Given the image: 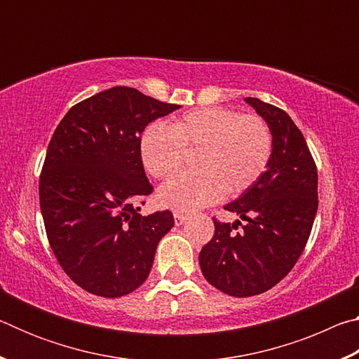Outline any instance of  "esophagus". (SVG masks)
I'll return each mask as SVG.
<instances>
[{
    "label": "esophagus",
    "mask_w": 359,
    "mask_h": 359,
    "mask_svg": "<svg viewBox=\"0 0 359 359\" xmlns=\"http://www.w3.org/2000/svg\"><path fill=\"white\" fill-rule=\"evenodd\" d=\"M187 220H188V215L179 214V212H175V214H174V222H175V224H177V226H180V224H184Z\"/></svg>",
    "instance_id": "1"
}]
</instances>
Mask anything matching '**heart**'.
Returning a JSON list of instances; mask_svg holds the SVG:
<instances>
[{"label":"heart","mask_w":359,"mask_h":359,"mask_svg":"<svg viewBox=\"0 0 359 359\" xmlns=\"http://www.w3.org/2000/svg\"><path fill=\"white\" fill-rule=\"evenodd\" d=\"M141 160L150 175L179 172L188 154H198V172L168 180L158 191L165 208L193 212L229 194L244 193L263 175L272 155V135L258 115L204 107L182 115L172 125H149L141 136Z\"/></svg>","instance_id":"obj_1"}]
</instances>
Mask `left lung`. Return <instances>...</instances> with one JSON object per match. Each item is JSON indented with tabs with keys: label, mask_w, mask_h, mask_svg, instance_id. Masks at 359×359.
<instances>
[{
	"label": "left lung",
	"mask_w": 359,
	"mask_h": 359,
	"mask_svg": "<svg viewBox=\"0 0 359 359\" xmlns=\"http://www.w3.org/2000/svg\"><path fill=\"white\" fill-rule=\"evenodd\" d=\"M272 135V155L263 175L224 209L245 220L220 223L199 253L212 287L247 297L271 290L293 269L311 236L318 209V174L302 133L290 115L258 98H245Z\"/></svg>",
	"instance_id": "1"
}]
</instances>
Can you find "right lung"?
Masks as SVG:
<instances>
[{
	"mask_svg": "<svg viewBox=\"0 0 359 359\" xmlns=\"http://www.w3.org/2000/svg\"><path fill=\"white\" fill-rule=\"evenodd\" d=\"M179 107L112 87L72 106L53 133L41 212L60 266L88 293L120 297L141 287L174 226L169 210L142 217L136 203L154 190L139 150L142 131Z\"/></svg>",
	"mask_w": 359,
	"mask_h": 359,
	"instance_id": "obj_1",
	"label": "right lung"
}]
</instances>
